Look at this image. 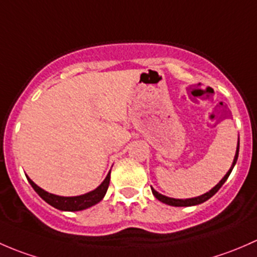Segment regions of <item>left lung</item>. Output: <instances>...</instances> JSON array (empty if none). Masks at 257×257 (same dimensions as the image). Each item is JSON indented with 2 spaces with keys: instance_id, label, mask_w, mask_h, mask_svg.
I'll return each mask as SVG.
<instances>
[{
  "instance_id": "8db88e82",
  "label": "left lung",
  "mask_w": 257,
  "mask_h": 257,
  "mask_svg": "<svg viewBox=\"0 0 257 257\" xmlns=\"http://www.w3.org/2000/svg\"><path fill=\"white\" fill-rule=\"evenodd\" d=\"M239 145H240V142L237 141L236 153H235L234 161H232V165H231V167H230L229 171H227V173L225 174V176H224V178L221 179V181L219 182V183L216 184L215 187L211 188V189L209 190V192L205 193V194H202V195H199V197H195V198H189V199H174V198H169V197H166V195L161 194V193H158L157 190H155L152 187H151L153 195H155V197L157 198L160 202L165 203V204L172 205V207H192V205H198V204H202V203L207 202L208 199H210V198L213 197V195L215 194V193L218 192L219 189H220L221 186L225 183L227 177H229L230 173H231L232 168H234L235 163H236V161H237V156H239Z\"/></svg>"
}]
</instances>
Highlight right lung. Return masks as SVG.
<instances>
[{
  "mask_svg": "<svg viewBox=\"0 0 257 257\" xmlns=\"http://www.w3.org/2000/svg\"><path fill=\"white\" fill-rule=\"evenodd\" d=\"M110 173L111 171L107 173L106 178L104 179L101 184L96 188V189L91 190V192L85 193L83 195H76V197H60V195L52 194V193L46 192L44 189H42L41 187L37 186L33 181L27 176L28 182L33 189L36 190L37 194L42 198L43 200H46L49 205L52 207L59 209V210L64 211H78V210H84V209H88L92 205L97 204L102 198L105 197L107 192V188L110 184Z\"/></svg>",
  "mask_w": 257,
  "mask_h": 257,
  "instance_id": "obj_1",
  "label": "right lung"
}]
</instances>
